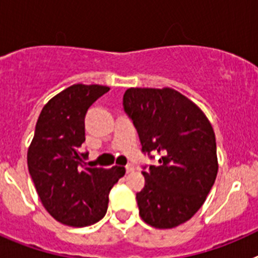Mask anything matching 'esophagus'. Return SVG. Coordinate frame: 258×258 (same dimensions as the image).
I'll use <instances>...</instances> for the list:
<instances>
[{"label": "esophagus", "mask_w": 258, "mask_h": 258, "mask_svg": "<svg viewBox=\"0 0 258 258\" xmlns=\"http://www.w3.org/2000/svg\"><path fill=\"white\" fill-rule=\"evenodd\" d=\"M125 170H126V173H132V172H134V166L132 165V164H129V165L125 166Z\"/></svg>", "instance_id": "1"}]
</instances>
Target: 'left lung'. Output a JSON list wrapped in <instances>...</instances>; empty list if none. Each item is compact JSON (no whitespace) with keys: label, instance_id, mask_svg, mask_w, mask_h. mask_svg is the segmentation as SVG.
Masks as SVG:
<instances>
[{"label":"left lung","instance_id":"1","mask_svg":"<svg viewBox=\"0 0 258 258\" xmlns=\"http://www.w3.org/2000/svg\"><path fill=\"white\" fill-rule=\"evenodd\" d=\"M122 106L142 151L160 155V165L142 172L141 218L156 229L178 226L199 211L217 177L213 127L197 104L170 88L127 89Z\"/></svg>","mask_w":258,"mask_h":258}]
</instances>
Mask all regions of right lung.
Masks as SVG:
<instances>
[{"label":"right lung","mask_w":258,"mask_h":258,"mask_svg":"<svg viewBox=\"0 0 258 258\" xmlns=\"http://www.w3.org/2000/svg\"><path fill=\"white\" fill-rule=\"evenodd\" d=\"M109 90L75 84L52 97L38 116L27 161L42 206L67 226L84 227L104 217L108 194L125 174L124 166L86 168L85 115Z\"/></svg>","instance_id":"1"}]
</instances>
